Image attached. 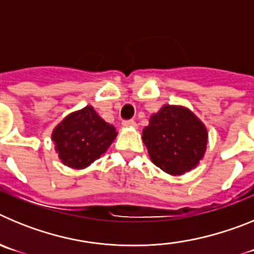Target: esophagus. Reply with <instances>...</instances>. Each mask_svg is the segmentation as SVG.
Returning a JSON list of instances; mask_svg holds the SVG:
<instances>
[{
  "label": "esophagus",
  "instance_id": "esophagus-1",
  "mask_svg": "<svg viewBox=\"0 0 254 254\" xmlns=\"http://www.w3.org/2000/svg\"><path fill=\"white\" fill-rule=\"evenodd\" d=\"M123 126H125V127H136V122H134L133 120L123 121Z\"/></svg>",
  "mask_w": 254,
  "mask_h": 254
}]
</instances>
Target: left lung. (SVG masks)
<instances>
[{"instance_id": "1", "label": "left lung", "mask_w": 254, "mask_h": 254, "mask_svg": "<svg viewBox=\"0 0 254 254\" xmlns=\"http://www.w3.org/2000/svg\"><path fill=\"white\" fill-rule=\"evenodd\" d=\"M207 136L205 125L188 108L168 104L150 117L142 131L152 163L172 176H182L198 165Z\"/></svg>"}]
</instances>
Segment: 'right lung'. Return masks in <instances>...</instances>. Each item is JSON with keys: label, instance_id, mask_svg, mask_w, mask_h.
Returning <instances> with one entry per match:
<instances>
[{"label": "right lung", "instance_id": "obj_1", "mask_svg": "<svg viewBox=\"0 0 254 254\" xmlns=\"http://www.w3.org/2000/svg\"><path fill=\"white\" fill-rule=\"evenodd\" d=\"M116 136V128L91 105L69 113L52 132L58 158L72 169H84L99 159Z\"/></svg>", "mask_w": 254, "mask_h": 254}]
</instances>
